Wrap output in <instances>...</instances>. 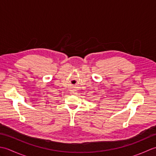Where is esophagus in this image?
<instances>
[{
	"mask_svg": "<svg viewBox=\"0 0 156 156\" xmlns=\"http://www.w3.org/2000/svg\"><path fill=\"white\" fill-rule=\"evenodd\" d=\"M77 93V88H73L71 90V94H76Z\"/></svg>",
	"mask_w": 156,
	"mask_h": 156,
	"instance_id": "esophagus-1",
	"label": "esophagus"
}]
</instances>
